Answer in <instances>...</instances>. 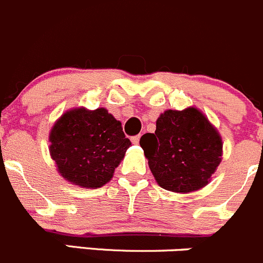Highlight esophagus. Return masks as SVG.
Returning <instances> with one entry per match:
<instances>
[{
  "instance_id": "1",
  "label": "esophagus",
  "mask_w": 263,
  "mask_h": 263,
  "mask_svg": "<svg viewBox=\"0 0 263 263\" xmlns=\"http://www.w3.org/2000/svg\"><path fill=\"white\" fill-rule=\"evenodd\" d=\"M140 137H141V135H136V136H132L131 137V141L134 142V144H139V142H140Z\"/></svg>"
}]
</instances>
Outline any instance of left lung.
I'll return each mask as SVG.
<instances>
[{
	"label": "left lung",
	"instance_id": "8db88e82",
	"mask_svg": "<svg viewBox=\"0 0 263 263\" xmlns=\"http://www.w3.org/2000/svg\"><path fill=\"white\" fill-rule=\"evenodd\" d=\"M140 145L160 187L175 193L207 185L222 155L217 129L195 108L160 114L155 134H145Z\"/></svg>",
	"mask_w": 263,
	"mask_h": 263
}]
</instances>
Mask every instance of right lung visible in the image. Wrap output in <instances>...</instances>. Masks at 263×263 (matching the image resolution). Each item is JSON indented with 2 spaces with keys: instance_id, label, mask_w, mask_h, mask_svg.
<instances>
[{
  "instance_id": "add662e5",
  "label": "right lung",
  "mask_w": 263,
  "mask_h": 263,
  "mask_svg": "<svg viewBox=\"0 0 263 263\" xmlns=\"http://www.w3.org/2000/svg\"><path fill=\"white\" fill-rule=\"evenodd\" d=\"M50 154L60 175L82 187H101L113 177L131 141L108 110L67 111L50 132Z\"/></svg>"
}]
</instances>
